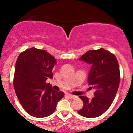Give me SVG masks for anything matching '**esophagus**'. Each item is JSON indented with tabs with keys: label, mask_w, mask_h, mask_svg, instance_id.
<instances>
[{
	"label": "esophagus",
	"mask_w": 133,
	"mask_h": 133,
	"mask_svg": "<svg viewBox=\"0 0 133 133\" xmlns=\"http://www.w3.org/2000/svg\"><path fill=\"white\" fill-rule=\"evenodd\" d=\"M67 96H68V97L71 99H76V97H77V96L72 95V94H67Z\"/></svg>",
	"instance_id": "esophagus-1"
}]
</instances>
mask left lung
I'll return each instance as SVG.
<instances>
[{
    "instance_id": "obj_1",
    "label": "left lung",
    "mask_w": 133,
    "mask_h": 133,
    "mask_svg": "<svg viewBox=\"0 0 133 133\" xmlns=\"http://www.w3.org/2000/svg\"><path fill=\"white\" fill-rule=\"evenodd\" d=\"M79 60L91 65L88 80L95 92L91 99L79 96L84 106L77 112L89 118L98 117L109 109L117 93L120 82L118 62L114 54L103 48L88 51Z\"/></svg>"
}]
</instances>
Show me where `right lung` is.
I'll return each instance as SVG.
<instances>
[{
    "instance_id": "obj_1",
    "label": "right lung",
    "mask_w": 133,
    "mask_h": 133,
    "mask_svg": "<svg viewBox=\"0 0 133 133\" xmlns=\"http://www.w3.org/2000/svg\"><path fill=\"white\" fill-rule=\"evenodd\" d=\"M55 58L44 50L32 47L21 53L17 58L14 87L20 103L30 116L45 117L56 109L57 104L64 96L46 83L52 78Z\"/></svg>"
}]
</instances>
